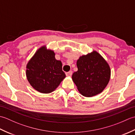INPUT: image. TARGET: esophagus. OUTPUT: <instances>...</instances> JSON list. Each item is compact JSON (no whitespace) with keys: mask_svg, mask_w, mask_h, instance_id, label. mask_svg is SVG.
<instances>
[{"mask_svg":"<svg viewBox=\"0 0 135 135\" xmlns=\"http://www.w3.org/2000/svg\"><path fill=\"white\" fill-rule=\"evenodd\" d=\"M65 74H66V75H67V76H71V75H72V74H73V71H69V72L66 73Z\"/></svg>","mask_w":135,"mask_h":135,"instance_id":"34e87169","label":"esophagus"}]
</instances>
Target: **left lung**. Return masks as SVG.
I'll use <instances>...</instances> for the list:
<instances>
[{"label": "left lung", "mask_w": 135, "mask_h": 135, "mask_svg": "<svg viewBox=\"0 0 135 135\" xmlns=\"http://www.w3.org/2000/svg\"><path fill=\"white\" fill-rule=\"evenodd\" d=\"M78 71L72 78L84 96L90 97L100 93L108 84L111 76L110 66L96 51L82 56L77 60Z\"/></svg>", "instance_id": "8db88e82"}]
</instances>
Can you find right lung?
I'll use <instances>...</instances> for the list:
<instances>
[{
	"label": "right lung",
	"instance_id": "add662e5",
	"mask_svg": "<svg viewBox=\"0 0 135 135\" xmlns=\"http://www.w3.org/2000/svg\"><path fill=\"white\" fill-rule=\"evenodd\" d=\"M26 75L33 88L42 93L52 92L65 78L61 61L45 46L39 48L28 62Z\"/></svg>",
	"mask_w": 135,
	"mask_h": 135
}]
</instances>
